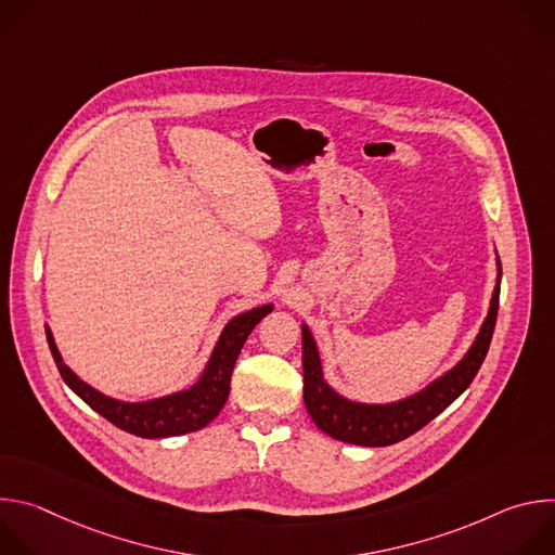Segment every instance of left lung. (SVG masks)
Returning <instances> with one entry per match:
<instances>
[{
  "label": "left lung",
  "instance_id": "left-lung-1",
  "mask_svg": "<svg viewBox=\"0 0 555 555\" xmlns=\"http://www.w3.org/2000/svg\"><path fill=\"white\" fill-rule=\"evenodd\" d=\"M501 294V259L496 255V285L492 292L490 309L486 321L465 351V356L443 375L433 379L426 388L409 395L404 400L388 404H364L343 398L323 375V362L309 327L302 323V400L309 417L325 435L356 446L382 448L398 443L428 422H433L441 411H446L459 395L472 384L479 373L496 325Z\"/></svg>",
  "mask_w": 555,
  "mask_h": 555
}]
</instances>
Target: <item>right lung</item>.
Segmentation results:
<instances>
[{
  "label": "right lung",
  "mask_w": 555,
  "mask_h": 555,
  "mask_svg": "<svg viewBox=\"0 0 555 555\" xmlns=\"http://www.w3.org/2000/svg\"><path fill=\"white\" fill-rule=\"evenodd\" d=\"M272 309L274 305L268 302L234 315V319H230L228 325L223 327L202 375L193 386L184 390H176L171 395H163V398L146 400V402H122L96 390L63 362L48 325H46V336L63 382L92 411H96L99 415H103L107 422H112L125 433H131L144 439H163V437L195 433L219 415V411L228 400L230 375H232L234 362L240 358L242 347L250 336V332Z\"/></svg>",
  "instance_id": "right-lung-1"
}]
</instances>
